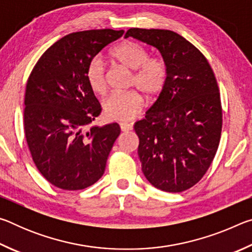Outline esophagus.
Returning a JSON list of instances; mask_svg holds the SVG:
<instances>
[{"instance_id": "obj_1", "label": "esophagus", "mask_w": 252, "mask_h": 252, "mask_svg": "<svg viewBox=\"0 0 252 252\" xmlns=\"http://www.w3.org/2000/svg\"><path fill=\"white\" fill-rule=\"evenodd\" d=\"M120 127L123 132H127V131H131L133 129V126L131 125V123H126V122H121L120 123Z\"/></svg>"}]
</instances>
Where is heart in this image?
I'll use <instances>...</instances> for the list:
<instances>
[{
    "label": "heart",
    "instance_id": "heart-1",
    "mask_svg": "<svg viewBox=\"0 0 252 252\" xmlns=\"http://www.w3.org/2000/svg\"><path fill=\"white\" fill-rule=\"evenodd\" d=\"M111 58L119 65L132 72L130 87L136 88L148 97H155L163 90L168 79V66L162 59H149L148 50L134 42H122L111 50ZM85 79L95 94H104L106 79L103 63L93 59L88 63ZM143 108V97L138 91L113 93L103 102V112L111 120L127 121L138 116Z\"/></svg>",
    "mask_w": 252,
    "mask_h": 252
}]
</instances>
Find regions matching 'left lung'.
Listing matches in <instances>:
<instances>
[{"instance_id":"left-lung-1","label":"left lung","mask_w":252,"mask_h":252,"mask_svg":"<svg viewBox=\"0 0 252 252\" xmlns=\"http://www.w3.org/2000/svg\"><path fill=\"white\" fill-rule=\"evenodd\" d=\"M133 37L159 51L168 79L146 118L134 123L142 172L157 189L182 192L210 167L219 146L222 110L213 71L203 54L169 30L130 29Z\"/></svg>"}]
</instances>
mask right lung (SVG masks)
Wrapping results in <instances>:
<instances>
[{
    "label": "right lung",
    "instance_id": "add662e5",
    "mask_svg": "<svg viewBox=\"0 0 252 252\" xmlns=\"http://www.w3.org/2000/svg\"><path fill=\"white\" fill-rule=\"evenodd\" d=\"M125 31L67 34L42 54L29 76L24 132L34 163L63 190H81L103 176L120 134L117 122L92 126L101 105L85 79L88 63Z\"/></svg>",
    "mask_w": 252,
    "mask_h": 252
}]
</instances>
